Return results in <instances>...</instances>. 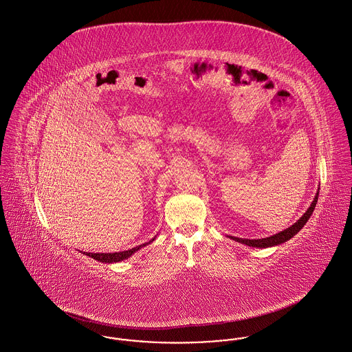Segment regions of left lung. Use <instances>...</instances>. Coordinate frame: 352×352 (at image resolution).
Returning a JSON list of instances; mask_svg holds the SVG:
<instances>
[{
	"mask_svg": "<svg viewBox=\"0 0 352 352\" xmlns=\"http://www.w3.org/2000/svg\"><path fill=\"white\" fill-rule=\"evenodd\" d=\"M319 190L318 192L316 194V198L313 203L310 204V207L307 208V211L302 215L301 218L298 219L292 227L286 228L284 231L278 232V234H273V236H269V237H264V239H241V237H234V236H228L230 239H232L237 243H241V244H245L248 247H253V248H268V247H274V245H280L285 241L290 240L293 236L300 232L302 227L306 224V221L310 219L314 208H316V204L318 201Z\"/></svg>",
	"mask_w": 352,
	"mask_h": 352,
	"instance_id": "1",
	"label": "left lung"
}]
</instances>
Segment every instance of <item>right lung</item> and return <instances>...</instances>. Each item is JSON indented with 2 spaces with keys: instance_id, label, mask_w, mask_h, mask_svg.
<instances>
[{
  "instance_id": "right-lung-1",
  "label": "right lung",
  "mask_w": 352,
  "mask_h": 352,
  "mask_svg": "<svg viewBox=\"0 0 352 352\" xmlns=\"http://www.w3.org/2000/svg\"><path fill=\"white\" fill-rule=\"evenodd\" d=\"M153 240H154V239H151L149 243L141 244V245L134 247V248H132V250H128V251L115 252V253H87V252H84L83 254H87V256H89V257H92V258H95V260H98V261H100V263H108V264H112V263H118V261H122V260H125V258L131 257V256L133 254L134 252H137L138 250H141L142 247H145V245L151 244Z\"/></svg>"
}]
</instances>
